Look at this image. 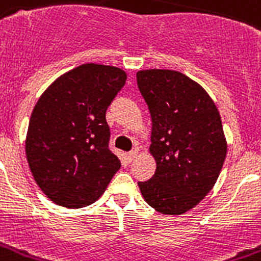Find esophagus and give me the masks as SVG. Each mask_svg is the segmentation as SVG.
I'll use <instances>...</instances> for the list:
<instances>
[{"mask_svg":"<svg viewBox=\"0 0 261 261\" xmlns=\"http://www.w3.org/2000/svg\"><path fill=\"white\" fill-rule=\"evenodd\" d=\"M137 156H138V150H131V152L127 154V159H128V162H133Z\"/></svg>","mask_w":261,"mask_h":261,"instance_id":"1","label":"esophagus"}]
</instances>
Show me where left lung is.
Wrapping results in <instances>:
<instances>
[{
  "mask_svg": "<svg viewBox=\"0 0 261 261\" xmlns=\"http://www.w3.org/2000/svg\"><path fill=\"white\" fill-rule=\"evenodd\" d=\"M152 117L149 152L156 172L138 182L149 205L182 215L211 192L223 167L227 142L216 105L193 79L171 69L137 72Z\"/></svg>",
  "mask_w": 261,
  "mask_h": 261,
  "instance_id": "left-lung-1",
  "label": "left lung"
}]
</instances>
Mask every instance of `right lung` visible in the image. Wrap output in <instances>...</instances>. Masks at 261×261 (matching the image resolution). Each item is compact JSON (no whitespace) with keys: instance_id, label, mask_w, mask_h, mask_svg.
Instances as JSON below:
<instances>
[{"instance_id":"add662e5","label":"right lung","mask_w":261,"mask_h":261,"mask_svg":"<svg viewBox=\"0 0 261 261\" xmlns=\"http://www.w3.org/2000/svg\"><path fill=\"white\" fill-rule=\"evenodd\" d=\"M126 79L117 67L82 64L57 77L34 107L25 156L39 189L57 205H90L120 168L108 148L105 113Z\"/></svg>"}]
</instances>
